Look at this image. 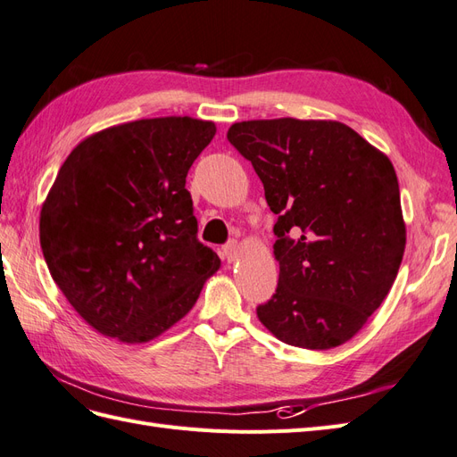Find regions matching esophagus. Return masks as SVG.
I'll return each instance as SVG.
<instances>
[{
  "label": "esophagus",
  "instance_id": "1",
  "mask_svg": "<svg viewBox=\"0 0 457 457\" xmlns=\"http://www.w3.org/2000/svg\"><path fill=\"white\" fill-rule=\"evenodd\" d=\"M221 253H224L228 262H233V260L239 256V245L236 241H229L228 245L221 246Z\"/></svg>",
  "mask_w": 457,
  "mask_h": 457
}]
</instances>
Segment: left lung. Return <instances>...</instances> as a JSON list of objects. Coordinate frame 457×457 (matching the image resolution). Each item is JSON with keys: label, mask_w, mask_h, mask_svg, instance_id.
<instances>
[{"label": "left lung", "mask_w": 457, "mask_h": 457, "mask_svg": "<svg viewBox=\"0 0 457 457\" xmlns=\"http://www.w3.org/2000/svg\"><path fill=\"white\" fill-rule=\"evenodd\" d=\"M228 139L278 214V289L258 320L291 346L346 343L385 301L406 249L393 162L333 120L237 122Z\"/></svg>", "instance_id": "left-lung-1"}]
</instances>
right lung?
<instances>
[{"label":"right lung","mask_w":457,"mask_h":457,"mask_svg":"<svg viewBox=\"0 0 457 457\" xmlns=\"http://www.w3.org/2000/svg\"><path fill=\"white\" fill-rule=\"evenodd\" d=\"M214 122L164 116L89 136L40 214L49 273L91 328L147 343L197 303L220 258L197 239L186 178Z\"/></svg>","instance_id":"add662e5"}]
</instances>
